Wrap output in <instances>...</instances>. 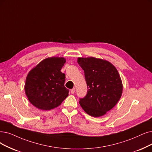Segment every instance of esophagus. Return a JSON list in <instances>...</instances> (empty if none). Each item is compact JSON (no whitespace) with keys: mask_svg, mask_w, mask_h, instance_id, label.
I'll return each instance as SVG.
<instances>
[{"mask_svg":"<svg viewBox=\"0 0 152 152\" xmlns=\"http://www.w3.org/2000/svg\"><path fill=\"white\" fill-rule=\"evenodd\" d=\"M75 88L72 89V90H70V92H71L72 94H74L75 93Z\"/></svg>","mask_w":152,"mask_h":152,"instance_id":"obj_1","label":"esophagus"}]
</instances>
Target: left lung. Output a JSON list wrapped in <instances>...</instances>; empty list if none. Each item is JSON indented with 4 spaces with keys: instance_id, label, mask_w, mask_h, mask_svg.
<instances>
[{
    "instance_id": "8db88e82",
    "label": "left lung",
    "mask_w": 152,
    "mask_h": 152,
    "mask_svg": "<svg viewBox=\"0 0 152 152\" xmlns=\"http://www.w3.org/2000/svg\"><path fill=\"white\" fill-rule=\"evenodd\" d=\"M77 62L84 71L88 88L79 104L90 116H103L116 105L122 96L123 84L118 72L104 59L78 57Z\"/></svg>"
}]
</instances>
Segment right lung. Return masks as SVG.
Here are the masks:
<instances>
[{
	"instance_id": "right-lung-1",
	"label": "right lung",
	"mask_w": 152,
	"mask_h": 152,
	"mask_svg": "<svg viewBox=\"0 0 152 152\" xmlns=\"http://www.w3.org/2000/svg\"><path fill=\"white\" fill-rule=\"evenodd\" d=\"M65 62L64 57H48L28 72L24 88L34 107L50 110L58 107L68 96L69 90L64 86L65 75L60 71Z\"/></svg>"
}]
</instances>
